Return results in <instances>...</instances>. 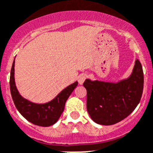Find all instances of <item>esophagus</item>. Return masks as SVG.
Segmentation results:
<instances>
[{
    "label": "esophagus",
    "instance_id": "1",
    "mask_svg": "<svg viewBox=\"0 0 153 153\" xmlns=\"http://www.w3.org/2000/svg\"><path fill=\"white\" fill-rule=\"evenodd\" d=\"M86 78H87V75H86V74H80V75H79L77 77L78 83H79V84H82L84 82V80L86 79Z\"/></svg>",
    "mask_w": 153,
    "mask_h": 153
}]
</instances>
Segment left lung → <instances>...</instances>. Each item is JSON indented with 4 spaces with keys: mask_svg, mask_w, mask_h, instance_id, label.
<instances>
[{
    "mask_svg": "<svg viewBox=\"0 0 153 153\" xmlns=\"http://www.w3.org/2000/svg\"><path fill=\"white\" fill-rule=\"evenodd\" d=\"M87 109L98 124L113 125L123 120L137 107L142 98L144 75L136 60L129 77L117 83L86 79Z\"/></svg>",
    "mask_w": 153,
    "mask_h": 153,
    "instance_id": "left-lung-1",
    "label": "left lung"
}]
</instances>
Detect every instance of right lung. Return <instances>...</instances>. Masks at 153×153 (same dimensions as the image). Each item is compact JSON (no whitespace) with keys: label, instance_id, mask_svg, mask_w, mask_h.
I'll return each mask as SVG.
<instances>
[{"label":"right lung","instance_id":"add662e5","mask_svg":"<svg viewBox=\"0 0 153 153\" xmlns=\"http://www.w3.org/2000/svg\"><path fill=\"white\" fill-rule=\"evenodd\" d=\"M15 60L13 62L10 75V90L12 100L20 114L29 122L37 126L49 127L55 124L61 117L65 104L69 95L77 86L78 82H74L63 89L54 99L44 104L30 102L19 94L15 82Z\"/></svg>","mask_w":153,"mask_h":153}]
</instances>
